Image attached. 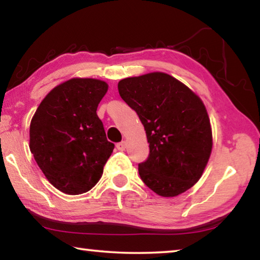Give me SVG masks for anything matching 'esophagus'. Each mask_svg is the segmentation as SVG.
Segmentation results:
<instances>
[{
    "label": "esophagus",
    "instance_id": "34e87169",
    "mask_svg": "<svg viewBox=\"0 0 260 260\" xmlns=\"http://www.w3.org/2000/svg\"><path fill=\"white\" fill-rule=\"evenodd\" d=\"M116 148L118 151H124L125 150V142H121L116 144Z\"/></svg>",
    "mask_w": 260,
    "mask_h": 260
}]
</instances>
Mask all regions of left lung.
Here are the masks:
<instances>
[{"instance_id":"obj_1","label":"left lung","mask_w":260,"mask_h":260,"mask_svg":"<svg viewBox=\"0 0 260 260\" xmlns=\"http://www.w3.org/2000/svg\"><path fill=\"white\" fill-rule=\"evenodd\" d=\"M117 87L150 143L148 158L138 165L142 181L162 197L185 192L202 177L213 144L201 98L165 72L122 79Z\"/></svg>"}]
</instances>
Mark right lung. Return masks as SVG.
<instances>
[{
    "mask_svg": "<svg viewBox=\"0 0 260 260\" xmlns=\"http://www.w3.org/2000/svg\"><path fill=\"white\" fill-rule=\"evenodd\" d=\"M107 90L99 79H69L46 95L32 117L29 150L47 180L67 194L91 190L114 150L96 115Z\"/></svg>",
    "mask_w": 260,
    "mask_h": 260,
    "instance_id": "obj_1",
    "label": "right lung"
}]
</instances>
